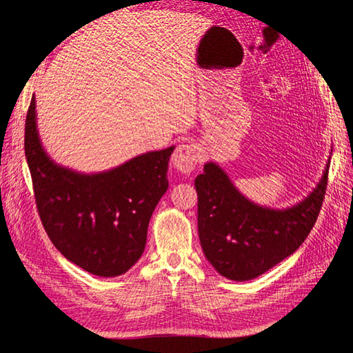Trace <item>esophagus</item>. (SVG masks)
Wrapping results in <instances>:
<instances>
[{
  "label": "esophagus",
  "instance_id": "1",
  "mask_svg": "<svg viewBox=\"0 0 353 353\" xmlns=\"http://www.w3.org/2000/svg\"><path fill=\"white\" fill-rule=\"evenodd\" d=\"M200 152L196 144L183 143L176 145L175 152L172 154V163L174 166L184 174H190L199 162Z\"/></svg>",
  "mask_w": 353,
  "mask_h": 353
}]
</instances>
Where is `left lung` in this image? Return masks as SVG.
<instances>
[{
  "instance_id": "1",
  "label": "left lung",
  "mask_w": 353,
  "mask_h": 353,
  "mask_svg": "<svg viewBox=\"0 0 353 353\" xmlns=\"http://www.w3.org/2000/svg\"><path fill=\"white\" fill-rule=\"evenodd\" d=\"M328 165L311 194L280 210L254 205L216 163H206L194 185L199 239L213 268L228 280L248 281L301 248L321 210Z\"/></svg>"
}]
</instances>
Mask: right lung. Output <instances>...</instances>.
Listing matches in <instances>:
<instances>
[{"instance_id": "1", "label": "right lung", "mask_w": 353, "mask_h": 353, "mask_svg": "<svg viewBox=\"0 0 353 353\" xmlns=\"http://www.w3.org/2000/svg\"><path fill=\"white\" fill-rule=\"evenodd\" d=\"M174 145L140 154L101 174H78L47 156L35 97L25 123V156L42 225L65 258L99 276L126 272L141 258L148 222L168 190Z\"/></svg>"}]
</instances>
